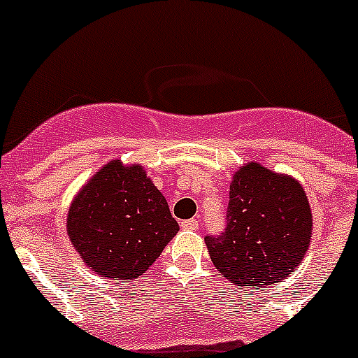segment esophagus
Returning a JSON list of instances; mask_svg holds the SVG:
<instances>
[{"instance_id": "obj_1", "label": "esophagus", "mask_w": 358, "mask_h": 358, "mask_svg": "<svg viewBox=\"0 0 358 358\" xmlns=\"http://www.w3.org/2000/svg\"><path fill=\"white\" fill-rule=\"evenodd\" d=\"M181 227L185 231H195V229H199V220L197 218H188V220H182Z\"/></svg>"}]
</instances>
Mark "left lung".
Returning <instances> with one entry per match:
<instances>
[{"instance_id": "left-lung-1", "label": "left lung", "mask_w": 358, "mask_h": 358, "mask_svg": "<svg viewBox=\"0 0 358 358\" xmlns=\"http://www.w3.org/2000/svg\"><path fill=\"white\" fill-rule=\"evenodd\" d=\"M310 235L312 213L301 185L251 163L233 177L224 231L204 240L227 281L262 287L294 273Z\"/></svg>"}]
</instances>
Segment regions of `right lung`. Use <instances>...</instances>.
<instances>
[{"instance_id":"obj_1","label":"right lung","mask_w":358,"mask_h":358,"mask_svg":"<svg viewBox=\"0 0 358 358\" xmlns=\"http://www.w3.org/2000/svg\"><path fill=\"white\" fill-rule=\"evenodd\" d=\"M179 224L141 166L110 161L75 197L68 235L87 267L103 278L143 274Z\"/></svg>"}]
</instances>
